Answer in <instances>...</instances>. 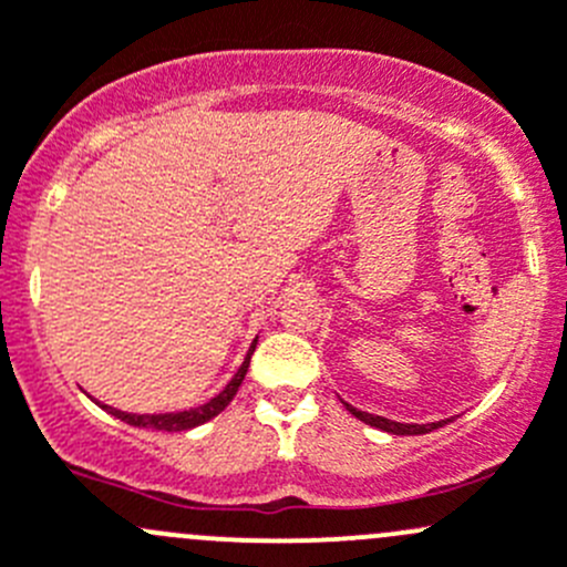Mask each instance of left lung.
Segmentation results:
<instances>
[{"mask_svg": "<svg viewBox=\"0 0 567 567\" xmlns=\"http://www.w3.org/2000/svg\"><path fill=\"white\" fill-rule=\"evenodd\" d=\"M342 403H346V400H342ZM346 409L351 411L357 420L368 422V425L379 427V431L394 433V436H420V433H431V431H436V427L447 425V422H450V420H439V422H427V425H409V422H405V425H403V422H392V420H386V416H375V414H368V411L353 409L351 403H346Z\"/></svg>", "mask_w": 567, "mask_h": 567, "instance_id": "1", "label": "left lung"}]
</instances>
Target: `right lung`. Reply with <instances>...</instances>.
I'll return each mask as SVG.
<instances>
[{
    "label": "right lung",
    "instance_id": "add662e5",
    "mask_svg": "<svg viewBox=\"0 0 567 567\" xmlns=\"http://www.w3.org/2000/svg\"><path fill=\"white\" fill-rule=\"evenodd\" d=\"M255 346H257V337H255V342L249 346L247 359H244V364L238 368V373L230 379V384H227L225 390L216 394V398H210L208 403L197 405V409L173 411V414H128V411L112 409V405L99 403V400H95V403H99L101 409H106L112 416H117V420L128 422V425H134V427H153V431H169V433H173V431H192V427H197V425H203V422L214 420V416L219 414V411H225V405L230 403L233 398H236L238 386H241L244 375H247V370H249V359H251V353H255Z\"/></svg>",
    "mask_w": 567,
    "mask_h": 567
}]
</instances>
